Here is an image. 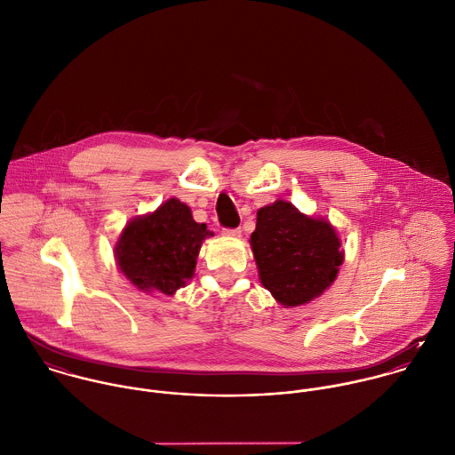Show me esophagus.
I'll return each instance as SVG.
<instances>
[{
  "label": "esophagus",
  "mask_w": 455,
  "mask_h": 455,
  "mask_svg": "<svg viewBox=\"0 0 455 455\" xmlns=\"http://www.w3.org/2000/svg\"><path fill=\"white\" fill-rule=\"evenodd\" d=\"M241 234H243V230L241 228H221V235L223 237H241Z\"/></svg>",
  "instance_id": "obj_1"
}]
</instances>
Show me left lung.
Segmentation results:
<instances>
[{"mask_svg":"<svg viewBox=\"0 0 455 455\" xmlns=\"http://www.w3.org/2000/svg\"><path fill=\"white\" fill-rule=\"evenodd\" d=\"M339 246L329 221L307 218L290 202L257 212L251 250L262 284L283 306L306 304L331 286L343 264Z\"/></svg>","mask_w":455,"mask_h":455,"instance_id":"8db88e82","label":"left lung"}]
</instances>
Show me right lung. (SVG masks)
I'll return each instance as SVG.
<instances>
[{"label":"right lung","instance_id":"obj_1","mask_svg":"<svg viewBox=\"0 0 455 455\" xmlns=\"http://www.w3.org/2000/svg\"><path fill=\"white\" fill-rule=\"evenodd\" d=\"M205 235V223H196L186 204L171 198L126 225L116 246L117 266L139 288L172 295L193 275Z\"/></svg>","mask_w":455,"mask_h":455}]
</instances>
